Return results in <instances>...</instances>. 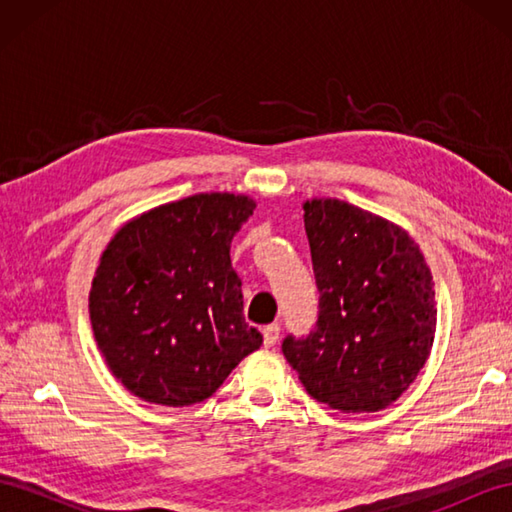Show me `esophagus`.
Returning <instances> with one entry per match:
<instances>
[{"label":"esophagus","instance_id":"34e87169","mask_svg":"<svg viewBox=\"0 0 512 512\" xmlns=\"http://www.w3.org/2000/svg\"><path fill=\"white\" fill-rule=\"evenodd\" d=\"M279 334H281V328H279L277 323L266 325V328H264V345L266 347H273L279 341Z\"/></svg>","mask_w":512,"mask_h":512}]
</instances>
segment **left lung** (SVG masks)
I'll return each mask as SVG.
<instances>
[{
	"label": "left lung",
	"instance_id": "8db88e82",
	"mask_svg": "<svg viewBox=\"0 0 512 512\" xmlns=\"http://www.w3.org/2000/svg\"><path fill=\"white\" fill-rule=\"evenodd\" d=\"M319 321L281 345L312 398L341 413L398 400L427 363L436 290L420 246L398 224L358 206L303 202Z\"/></svg>",
	"mask_w": 512,
	"mask_h": 512
}]
</instances>
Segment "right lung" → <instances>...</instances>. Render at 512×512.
Segmentation results:
<instances>
[{
	"instance_id": "1",
	"label": "right lung",
	"mask_w": 512,
	"mask_h": 512,
	"mask_svg": "<svg viewBox=\"0 0 512 512\" xmlns=\"http://www.w3.org/2000/svg\"><path fill=\"white\" fill-rule=\"evenodd\" d=\"M255 206L226 191L189 195L132 217L105 246L90 290L94 339L140 400L202 402L262 345L231 266V242Z\"/></svg>"
}]
</instances>
